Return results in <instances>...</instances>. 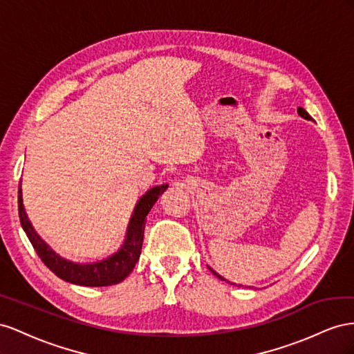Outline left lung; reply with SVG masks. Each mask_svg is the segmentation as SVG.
I'll return each instance as SVG.
<instances>
[{"label": "left lung", "mask_w": 354, "mask_h": 354, "mask_svg": "<svg viewBox=\"0 0 354 354\" xmlns=\"http://www.w3.org/2000/svg\"><path fill=\"white\" fill-rule=\"evenodd\" d=\"M298 114H299V115H301V117H302V118H306V120H313V118H311V117H310V114H308V113H307V111H306V109H304V108H301V106H299V108H298ZM209 270H210V271H212V272H214V274H215V276H216V277H218V279H221V280H224V281H228V280H227V279H224V277H222V276H219V274H218V272H216V271H215V270H212V268H210V267H209ZM228 283H230V281H228ZM231 285H236V283H231ZM239 286H241V285H239Z\"/></svg>", "instance_id": "obj_1"}]
</instances>
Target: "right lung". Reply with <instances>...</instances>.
Instances as JSON below:
<instances>
[{
	"instance_id": "1",
	"label": "right lung",
	"mask_w": 354,
	"mask_h": 354,
	"mask_svg": "<svg viewBox=\"0 0 354 354\" xmlns=\"http://www.w3.org/2000/svg\"><path fill=\"white\" fill-rule=\"evenodd\" d=\"M167 187V184L156 185L148 189L147 193L138 200V203L132 212V216L129 219L124 241L117 252H114L113 255H109L105 259L87 262V264H80V262L62 258L59 254H56L41 237H39V234L32 227L31 221H29L24 206L22 180H20L17 191L19 219L38 257L41 258L44 264L52 270L59 279L78 286H111L123 281L135 268L136 262L140 257V250H142L147 215L156 205L160 194H163Z\"/></svg>"
}]
</instances>
